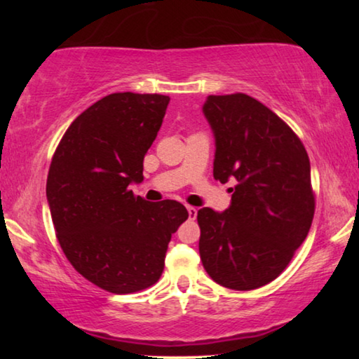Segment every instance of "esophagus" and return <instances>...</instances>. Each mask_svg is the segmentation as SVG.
I'll list each match as a JSON object with an SVG mask.
<instances>
[{"label": "esophagus", "instance_id": "esophagus-1", "mask_svg": "<svg viewBox=\"0 0 359 359\" xmlns=\"http://www.w3.org/2000/svg\"><path fill=\"white\" fill-rule=\"evenodd\" d=\"M188 215H189V219H196V215H198V209L196 208H193V205H188Z\"/></svg>", "mask_w": 359, "mask_h": 359}]
</instances>
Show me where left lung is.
Masks as SVG:
<instances>
[{
  "label": "left lung",
  "mask_w": 359,
  "mask_h": 359,
  "mask_svg": "<svg viewBox=\"0 0 359 359\" xmlns=\"http://www.w3.org/2000/svg\"><path fill=\"white\" fill-rule=\"evenodd\" d=\"M203 112L215 140L214 178L237 184L224 212L199 209L201 262L220 286L262 287L286 269L312 225L311 161L291 127L255 97L208 96Z\"/></svg>",
  "instance_id": "left-lung-1"
}]
</instances>
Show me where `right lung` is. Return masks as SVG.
Wrapping results in <instances>:
<instances>
[{
	"label": "right lung",
	"instance_id": "add662e5",
	"mask_svg": "<svg viewBox=\"0 0 359 359\" xmlns=\"http://www.w3.org/2000/svg\"><path fill=\"white\" fill-rule=\"evenodd\" d=\"M170 97L114 93L83 111L58 144L47 203L58 243L81 276L114 294L158 281L168 243L188 210L178 201L149 203L130 186L144 181V156Z\"/></svg>",
	"mask_w": 359,
	"mask_h": 359
}]
</instances>
